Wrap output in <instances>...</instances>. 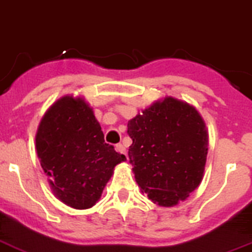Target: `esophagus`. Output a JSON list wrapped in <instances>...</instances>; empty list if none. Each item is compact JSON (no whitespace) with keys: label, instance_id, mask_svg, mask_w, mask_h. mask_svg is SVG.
Wrapping results in <instances>:
<instances>
[{"label":"esophagus","instance_id":"obj_1","mask_svg":"<svg viewBox=\"0 0 252 252\" xmlns=\"http://www.w3.org/2000/svg\"><path fill=\"white\" fill-rule=\"evenodd\" d=\"M115 150H116V152H119L120 155L126 156V147H124V146H123V145H116V146H115Z\"/></svg>","mask_w":252,"mask_h":252}]
</instances>
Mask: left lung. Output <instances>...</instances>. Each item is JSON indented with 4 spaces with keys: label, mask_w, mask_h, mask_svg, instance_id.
Wrapping results in <instances>:
<instances>
[{
    "label": "left lung",
    "mask_w": 252,
    "mask_h": 252,
    "mask_svg": "<svg viewBox=\"0 0 252 252\" xmlns=\"http://www.w3.org/2000/svg\"><path fill=\"white\" fill-rule=\"evenodd\" d=\"M137 185L154 204L185 201L204 178L209 134L196 107L166 96L128 122Z\"/></svg>",
    "instance_id": "1"
}]
</instances>
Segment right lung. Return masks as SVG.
I'll return each instance as SVG.
<instances>
[{
    "mask_svg": "<svg viewBox=\"0 0 252 252\" xmlns=\"http://www.w3.org/2000/svg\"><path fill=\"white\" fill-rule=\"evenodd\" d=\"M35 151L55 197L73 209L92 208L114 168L126 158L105 143L100 123L84 97H60L44 113Z\"/></svg>",
    "mask_w": 252,
    "mask_h": 252,
    "instance_id": "obj_1",
    "label": "right lung"
}]
</instances>
